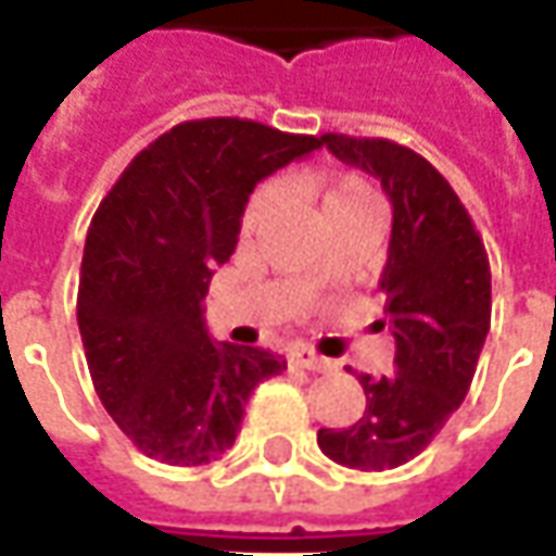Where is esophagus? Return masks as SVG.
<instances>
[{"label": "esophagus", "mask_w": 556, "mask_h": 556, "mask_svg": "<svg viewBox=\"0 0 556 556\" xmlns=\"http://www.w3.org/2000/svg\"><path fill=\"white\" fill-rule=\"evenodd\" d=\"M289 359H292L295 366H301V369H311V372H319V369L329 366V359H323V356L316 354V351H311V348H295V351L289 354Z\"/></svg>", "instance_id": "esophagus-1"}]
</instances>
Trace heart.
Here are the masks:
<instances>
[{"mask_svg":"<svg viewBox=\"0 0 556 556\" xmlns=\"http://www.w3.org/2000/svg\"><path fill=\"white\" fill-rule=\"evenodd\" d=\"M286 187L298 193V197H307L319 205V215L329 224H336L341 218H351V215H363V212H381V197L372 184L366 181L363 175L356 172H341V175H326V172H314V168H304L289 175ZM279 205V187L277 184H267L252 193V200L242 212V233L252 237L258 233L261 227L270 220V215L277 212Z\"/></svg>","mask_w":556,"mask_h":556,"instance_id":"1","label":"heart"}]
</instances>
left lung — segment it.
<instances>
[{"label": "left lung", "instance_id": "left-lung-1", "mask_svg": "<svg viewBox=\"0 0 556 556\" xmlns=\"http://www.w3.org/2000/svg\"><path fill=\"white\" fill-rule=\"evenodd\" d=\"M341 163L381 181L393 205L381 274L396 356L393 375H359V421L316 433L319 450L356 470H391L431 443L468 396L492 316L483 240L450 181L425 156L388 138L323 135Z\"/></svg>", "mask_w": 556, "mask_h": 556}]
</instances>
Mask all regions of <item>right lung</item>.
Returning <instances> with one entry per match:
<instances>
[{"label": "right lung", "mask_w": 556, "mask_h": 556, "mask_svg": "<svg viewBox=\"0 0 556 556\" xmlns=\"http://www.w3.org/2000/svg\"><path fill=\"white\" fill-rule=\"evenodd\" d=\"M316 147L252 119H190L141 150L98 205L76 319L94 391L147 458L218 462L252 391L286 369L264 348L212 341L202 298L255 184Z\"/></svg>", "instance_id": "obj_1"}]
</instances>
